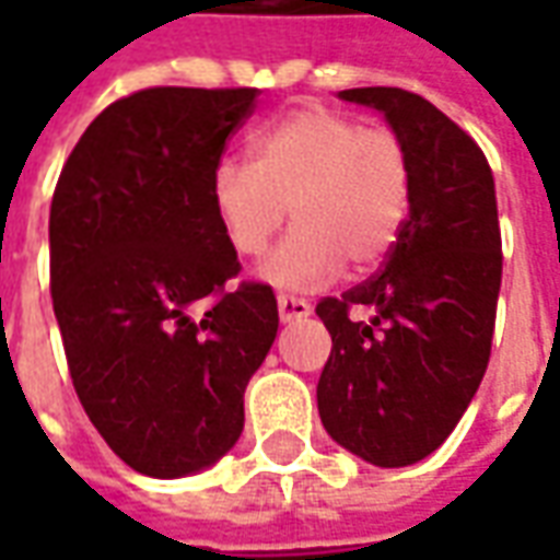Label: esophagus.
Wrapping results in <instances>:
<instances>
[{
  "instance_id": "34e87169",
  "label": "esophagus",
  "mask_w": 560,
  "mask_h": 560,
  "mask_svg": "<svg viewBox=\"0 0 560 560\" xmlns=\"http://www.w3.org/2000/svg\"><path fill=\"white\" fill-rule=\"evenodd\" d=\"M312 315V303L303 296H293V293H279V317L284 324L300 320V317Z\"/></svg>"
}]
</instances>
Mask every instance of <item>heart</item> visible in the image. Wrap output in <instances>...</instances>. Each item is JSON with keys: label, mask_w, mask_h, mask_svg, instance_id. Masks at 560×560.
Masks as SVG:
<instances>
[{"label": "heart", "mask_w": 560, "mask_h": 560, "mask_svg": "<svg viewBox=\"0 0 560 560\" xmlns=\"http://www.w3.org/2000/svg\"><path fill=\"white\" fill-rule=\"evenodd\" d=\"M209 191L240 257L264 255L291 207L296 228L264 279L305 291L345 260L369 269L389 255L411 207V152L393 128L308 104L252 131L248 161H221Z\"/></svg>", "instance_id": "heart-1"}]
</instances>
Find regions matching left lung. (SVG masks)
Listing matches in <instances>:
<instances>
[{"mask_svg":"<svg viewBox=\"0 0 560 560\" xmlns=\"http://www.w3.org/2000/svg\"><path fill=\"white\" fill-rule=\"evenodd\" d=\"M341 98L384 110L408 143L411 209L375 276L317 303L332 336L317 411L353 456L405 468L444 444L489 365L504 267L494 179L477 140L417 92Z\"/></svg>","mask_w":560,"mask_h":560,"instance_id":"1","label":"left lung"}]
</instances>
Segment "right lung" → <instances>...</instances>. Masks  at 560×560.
<instances>
[{"mask_svg":"<svg viewBox=\"0 0 560 560\" xmlns=\"http://www.w3.org/2000/svg\"><path fill=\"white\" fill-rule=\"evenodd\" d=\"M260 90L152 86L92 119L50 203V296L83 411L128 468L185 477L243 432L279 305L240 276L212 173Z\"/></svg>","mask_w":560,"mask_h":560,"instance_id":"right-lung-1","label":"right lung"}]
</instances>
